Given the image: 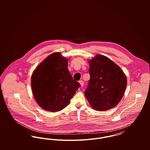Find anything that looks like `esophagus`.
Wrapping results in <instances>:
<instances>
[{"instance_id": "esophagus-1", "label": "esophagus", "mask_w": 150, "mask_h": 150, "mask_svg": "<svg viewBox=\"0 0 150 150\" xmlns=\"http://www.w3.org/2000/svg\"><path fill=\"white\" fill-rule=\"evenodd\" d=\"M79 83L80 84L81 86H84V81L83 80H80L79 81Z\"/></svg>"}]
</instances>
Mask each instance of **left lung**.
<instances>
[{
	"instance_id": "obj_1",
	"label": "left lung",
	"mask_w": 150,
	"mask_h": 150,
	"mask_svg": "<svg viewBox=\"0 0 150 150\" xmlns=\"http://www.w3.org/2000/svg\"><path fill=\"white\" fill-rule=\"evenodd\" d=\"M90 79L85 95L93 109L106 111L117 106L127 85L121 68L105 56L96 55L89 61Z\"/></svg>"
}]
</instances>
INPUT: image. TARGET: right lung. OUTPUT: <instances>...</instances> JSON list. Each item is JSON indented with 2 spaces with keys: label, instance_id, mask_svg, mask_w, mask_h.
I'll use <instances>...</instances> for the list:
<instances>
[{
  "label": "right lung",
  "instance_id": "add662e5",
  "mask_svg": "<svg viewBox=\"0 0 150 150\" xmlns=\"http://www.w3.org/2000/svg\"><path fill=\"white\" fill-rule=\"evenodd\" d=\"M68 59L52 53L36 68L31 79L34 98L44 110L55 112L66 107L80 84L67 68Z\"/></svg>",
  "mask_w": 150,
  "mask_h": 150
}]
</instances>
